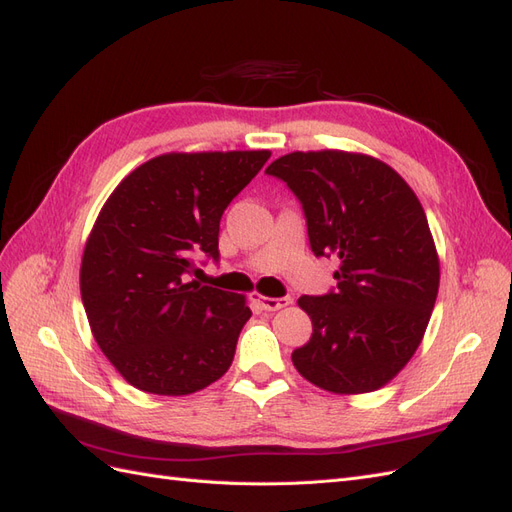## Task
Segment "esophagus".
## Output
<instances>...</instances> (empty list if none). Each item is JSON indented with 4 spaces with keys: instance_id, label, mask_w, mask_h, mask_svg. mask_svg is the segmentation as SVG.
I'll return each mask as SVG.
<instances>
[{
    "instance_id": "esophagus-1",
    "label": "esophagus",
    "mask_w": 512,
    "mask_h": 512,
    "mask_svg": "<svg viewBox=\"0 0 512 512\" xmlns=\"http://www.w3.org/2000/svg\"><path fill=\"white\" fill-rule=\"evenodd\" d=\"M254 303L260 309H265V312H277V309L290 305L292 299L290 297H277L275 299V297H260V294H254Z\"/></svg>"
}]
</instances>
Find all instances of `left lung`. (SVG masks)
I'll list each match as a JSON object with an SVG mask.
<instances>
[{
    "label": "left lung",
    "mask_w": 512,
    "mask_h": 512,
    "mask_svg": "<svg viewBox=\"0 0 512 512\" xmlns=\"http://www.w3.org/2000/svg\"><path fill=\"white\" fill-rule=\"evenodd\" d=\"M301 200L316 256H337V288L301 297L312 337L299 374L337 395L378 391L412 359L440 286L427 215L395 170L365 153L292 151L265 170Z\"/></svg>",
    "instance_id": "obj_1"
}]
</instances>
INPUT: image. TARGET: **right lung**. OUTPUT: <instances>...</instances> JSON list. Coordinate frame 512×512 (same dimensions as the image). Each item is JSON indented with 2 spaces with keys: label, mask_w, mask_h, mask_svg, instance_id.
Masks as SVG:
<instances>
[{
  "label": "right lung",
  "mask_w": 512,
  "mask_h": 512,
  "mask_svg": "<svg viewBox=\"0 0 512 512\" xmlns=\"http://www.w3.org/2000/svg\"><path fill=\"white\" fill-rule=\"evenodd\" d=\"M271 151L162 153L108 196L89 232L81 297L100 350L136 389L190 395L220 380L252 312L243 294L190 282L220 258L230 205Z\"/></svg>",
  "instance_id": "right-lung-1"
}]
</instances>
